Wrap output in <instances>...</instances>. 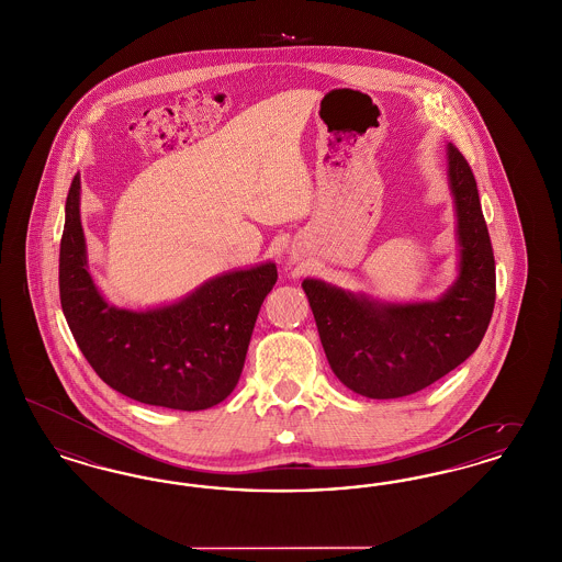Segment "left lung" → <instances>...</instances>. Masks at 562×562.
Returning a JSON list of instances; mask_svg holds the SVG:
<instances>
[{
  "label": "left lung",
  "instance_id": "obj_1",
  "mask_svg": "<svg viewBox=\"0 0 562 562\" xmlns=\"http://www.w3.org/2000/svg\"><path fill=\"white\" fill-rule=\"evenodd\" d=\"M459 276L438 301L379 303L322 280H303L322 348L351 392L387 401L451 373L481 346L495 307V259L470 164L449 143Z\"/></svg>",
  "mask_w": 562,
  "mask_h": 562
}]
</instances>
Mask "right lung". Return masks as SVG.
I'll list each match as a JSON object with an SVG mask.
<instances>
[{
  "label": "right lung",
  "mask_w": 562,
  "mask_h": 562,
  "mask_svg": "<svg viewBox=\"0 0 562 562\" xmlns=\"http://www.w3.org/2000/svg\"><path fill=\"white\" fill-rule=\"evenodd\" d=\"M276 280V266L261 263L216 276L156 310L109 305L86 263L80 175L74 177L58 257L60 305L81 353L115 392L175 411H204L225 401L240 379L255 322Z\"/></svg>",
  "instance_id": "obj_1"
}]
</instances>
